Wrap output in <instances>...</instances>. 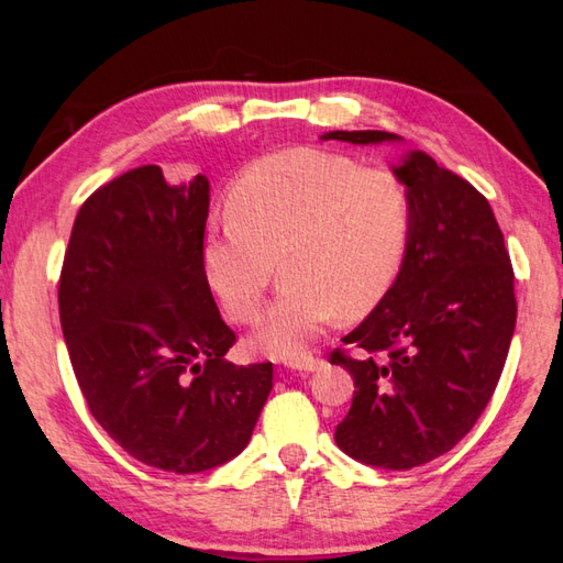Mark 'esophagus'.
I'll list each match as a JSON object with an SVG mask.
<instances>
[{"mask_svg": "<svg viewBox=\"0 0 563 563\" xmlns=\"http://www.w3.org/2000/svg\"><path fill=\"white\" fill-rule=\"evenodd\" d=\"M321 365H324V361H321V357H314L312 353H302V355L290 357L288 361V367L302 369V373H314V369H319Z\"/></svg>", "mask_w": 563, "mask_h": 563, "instance_id": "esophagus-1", "label": "esophagus"}]
</instances>
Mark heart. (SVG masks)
<instances>
[{"label":"heart","mask_w":563,"mask_h":563,"mask_svg":"<svg viewBox=\"0 0 563 563\" xmlns=\"http://www.w3.org/2000/svg\"><path fill=\"white\" fill-rule=\"evenodd\" d=\"M230 214L202 242L210 288L230 319L254 324L280 258L288 280L254 345L297 357L339 312L363 317L382 302L401 268L413 202L391 169L292 147L244 169Z\"/></svg>","instance_id":"obj_1"}]
</instances>
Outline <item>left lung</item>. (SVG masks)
Wrapping results in <instances>:
<instances>
[{
  "mask_svg": "<svg viewBox=\"0 0 563 563\" xmlns=\"http://www.w3.org/2000/svg\"><path fill=\"white\" fill-rule=\"evenodd\" d=\"M321 140L379 145L385 130H333ZM413 220L397 280L331 353L355 382L336 445L379 470H411L450 452L474 428L504 373L518 302L504 232L462 176L411 152L394 166Z\"/></svg>",
  "mask_w": 563,
  "mask_h": 563,
  "instance_id": "1",
  "label": "left lung"
}]
</instances>
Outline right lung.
<instances>
[{
  "label": "right lung",
  "instance_id": "1",
  "mask_svg": "<svg viewBox=\"0 0 563 563\" xmlns=\"http://www.w3.org/2000/svg\"><path fill=\"white\" fill-rule=\"evenodd\" d=\"M210 184L147 164L84 200L59 273V324L91 416L128 454L198 474L246 448L273 363L224 361L236 336L202 268Z\"/></svg>",
  "mask_w": 563,
  "mask_h": 563
}]
</instances>
